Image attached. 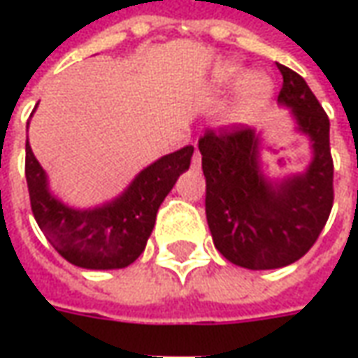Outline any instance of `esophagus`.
I'll use <instances>...</instances> for the list:
<instances>
[{
	"mask_svg": "<svg viewBox=\"0 0 358 358\" xmlns=\"http://www.w3.org/2000/svg\"><path fill=\"white\" fill-rule=\"evenodd\" d=\"M192 166H194V169H199V166H201V153H199V149H195L194 157H192Z\"/></svg>",
	"mask_w": 358,
	"mask_h": 358,
	"instance_id": "34e87169",
	"label": "esophagus"
}]
</instances>
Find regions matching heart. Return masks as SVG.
<instances>
[{"label": "heart", "mask_w": 358, "mask_h": 358, "mask_svg": "<svg viewBox=\"0 0 358 358\" xmlns=\"http://www.w3.org/2000/svg\"><path fill=\"white\" fill-rule=\"evenodd\" d=\"M213 82H215V88L218 92H228V90L236 88L238 84H241L240 94H238V99L234 103L232 110L234 120H238V122H245L261 107H264V103L268 101L270 92H272V86H270L266 76L257 73H251L245 76L243 69L238 65H232V63L218 66Z\"/></svg>", "instance_id": "heart-1"}]
</instances>
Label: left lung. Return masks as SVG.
<instances>
[{"label": "left lung", "mask_w": 358, "mask_h": 358, "mask_svg": "<svg viewBox=\"0 0 358 358\" xmlns=\"http://www.w3.org/2000/svg\"><path fill=\"white\" fill-rule=\"evenodd\" d=\"M278 103L292 109L313 159L303 172L270 180L261 171V132L245 126L207 130L199 140L207 180L205 213L215 248L249 270L282 268L315 245L334 205L330 120L307 82L278 65Z\"/></svg>", "instance_id": "1"}]
</instances>
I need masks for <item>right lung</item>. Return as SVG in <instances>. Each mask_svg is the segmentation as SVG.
<instances>
[{"label": "right lung", "instance_id": "right-lung-1", "mask_svg": "<svg viewBox=\"0 0 358 358\" xmlns=\"http://www.w3.org/2000/svg\"><path fill=\"white\" fill-rule=\"evenodd\" d=\"M28 128V126H27ZM194 148L157 159L113 201L94 209H74L50 192L48 174L27 140V184L40 230L59 255L74 266L115 270L132 264L143 253L155 226L157 210L182 172L192 163Z\"/></svg>", "mask_w": 358, "mask_h": 358}]
</instances>
